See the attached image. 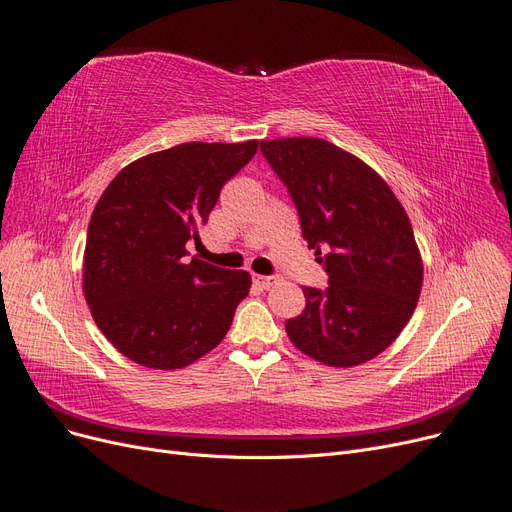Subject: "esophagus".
I'll list each match as a JSON object with an SVG mask.
<instances>
[{
  "label": "esophagus",
  "mask_w": 512,
  "mask_h": 512,
  "mask_svg": "<svg viewBox=\"0 0 512 512\" xmlns=\"http://www.w3.org/2000/svg\"><path fill=\"white\" fill-rule=\"evenodd\" d=\"M255 282H257L261 289H270V287H274L276 282H278V276H257Z\"/></svg>",
  "instance_id": "1"
}]
</instances>
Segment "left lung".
I'll return each instance as SVG.
<instances>
[{
	"label": "left lung",
	"mask_w": 512,
	"mask_h": 512,
	"mask_svg": "<svg viewBox=\"0 0 512 512\" xmlns=\"http://www.w3.org/2000/svg\"><path fill=\"white\" fill-rule=\"evenodd\" d=\"M261 154L289 189L308 246L327 253L316 261L329 287H301L306 310L287 320L289 339L331 367L371 361L399 337L422 291L405 208L373 168L329 141H261Z\"/></svg>",
	"instance_id": "1"
}]
</instances>
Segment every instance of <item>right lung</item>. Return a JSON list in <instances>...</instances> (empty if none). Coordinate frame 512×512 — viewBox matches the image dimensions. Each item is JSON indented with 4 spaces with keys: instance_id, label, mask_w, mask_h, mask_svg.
Returning a JSON list of instances; mask_svg holds the SVG:
<instances>
[{
    "instance_id": "add662e5",
    "label": "right lung",
    "mask_w": 512,
    "mask_h": 512,
    "mask_svg": "<svg viewBox=\"0 0 512 512\" xmlns=\"http://www.w3.org/2000/svg\"><path fill=\"white\" fill-rule=\"evenodd\" d=\"M259 141L183 143L128 164L99 198L88 225L84 295L92 318L126 358L181 369L211 352L230 329L251 276L198 257L187 242L221 187Z\"/></svg>"
}]
</instances>
